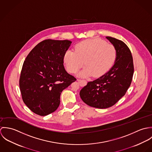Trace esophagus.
Returning <instances> with one entry per match:
<instances>
[{"label":"esophagus","instance_id":"obj_1","mask_svg":"<svg viewBox=\"0 0 152 152\" xmlns=\"http://www.w3.org/2000/svg\"><path fill=\"white\" fill-rule=\"evenodd\" d=\"M78 82L79 83L81 87H84L87 84V81L86 80H77Z\"/></svg>","mask_w":152,"mask_h":152}]
</instances>
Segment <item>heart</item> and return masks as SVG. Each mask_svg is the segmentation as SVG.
<instances>
[{
    "label": "heart",
    "instance_id": "obj_1",
    "mask_svg": "<svg viewBox=\"0 0 152 152\" xmlns=\"http://www.w3.org/2000/svg\"><path fill=\"white\" fill-rule=\"evenodd\" d=\"M75 51L68 50L64 55V63L67 70L72 73L77 72L84 65H87L80 72L81 77H86L94 74L100 77L113 66L116 58V50L112 44L92 39L77 44Z\"/></svg>",
    "mask_w": 152,
    "mask_h": 152
}]
</instances>
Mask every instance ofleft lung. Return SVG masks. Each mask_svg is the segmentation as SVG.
<instances>
[{
	"instance_id": "obj_1",
	"label": "left lung",
	"mask_w": 152,
	"mask_h": 152,
	"mask_svg": "<svg viewBox=\"0 0 152 152\" xmlns=\"http://www.w3.org/2000/svg\"><path fill=\"white\" fill-rule=\"evenodd\" d=\"M116 50L112 67L98 79L88 82L80 95L88 105L99 109L109 108L125 95L132 83L134 66L130 50L122 41L106 37Z\"/></svg>"
}]
</instances>
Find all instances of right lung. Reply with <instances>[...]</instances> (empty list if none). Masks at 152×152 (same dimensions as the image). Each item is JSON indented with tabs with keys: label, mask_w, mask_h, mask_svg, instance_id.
<instances>
[{
	"label": "right lung",
	"mask_w": 152,
	"mask_h": 152,
	"mask_svg": "<svg viewBox=\"0 0 152 152\" xmlns=\"http://www.w3.org/2000/svg\"><path fill=\"white\" fill-rule=\"evenodd\" d=\"M71 42L48 39L36 45L24 61L19 86L24 103L46 116L57 110L61 92L76 81L64 66V55Z\"/></svg>",
	"instance_id": "1"
}]
</instances>
